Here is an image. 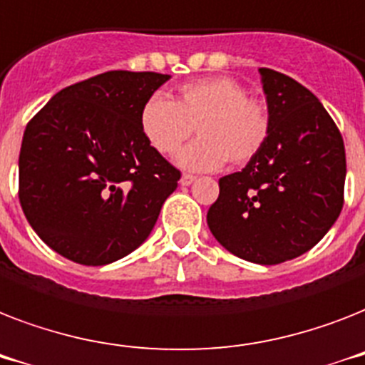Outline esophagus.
<instances>
[{
	"label": "esophagus",
	"instance_id": "1",
	"mask_svg": "<svg viewBox=\"0 0 365 365\" xmlns=\"http://www.w3.org/2000/svg\"><path fill=\"white\" fill-rule=\"evenodd\" d=\"M194 180H196L194 175H182V177H180V186H190Z\"/></svg>",
	"mask_w": 365,
	"mask_h": 365
}]
</instances>
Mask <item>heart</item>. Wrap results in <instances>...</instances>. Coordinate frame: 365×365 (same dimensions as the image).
Wrapping results in <instances>:
<instances>
[{"label":"heart","mask_w":365,"mask_h":365,"mask_svg":"<svg viewBox=\"0 0 365 365\" xmlns=\"http://www.w3.org/2000/svg\"><path fill=\"white\" fill-rule=\"evenodd\" d=\"M194 126L200 139L177 154V164L190 171H217L226 160L241 165L260 153L271 116L262 101L247 98V90L228 77L180 84L175 100L154 94L139 113L143 137L160 154L179 150Z\"/></svg>","instance_id":"heart-1"}]
</instances>
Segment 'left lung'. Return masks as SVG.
Wrapping results in <instances>:
<instances>
[{"label": "left lung", "mask_w": 365, "mask_h": 365, "mask_svg": "<svg viewBox=\"0 0 365 365\" xmlns=\"http://www.w3.org/2000/svg\"><path fill=\"white\" fill-rule=\"evenodd\" d=\"M271 132L241 171L218 180L207 224L232 255L262 265L313 249L343 209L345 145L339 130L305 86L262 67Z\"/></svg>", "instance_id": "8db88e82"}]
</instances>
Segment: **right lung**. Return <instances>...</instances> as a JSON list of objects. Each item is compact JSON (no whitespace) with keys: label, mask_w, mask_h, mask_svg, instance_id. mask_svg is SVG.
<instances>
[{"label":"right lung","mask_w":365,"mask_h":365,"mask_svg":"<svg viewBox=\"0 0 365 365\" xmlns=\"http://www.w3.org/2000/svg\"><path fill=\"white\" fill-rule=\"evenodd\" d=\"M171 75L107 71L52 96L26 126L19 197L58 255L105 265L141 247L180 173L141 133L143 103Z\"/></svg>","instance_id":"1"}]
</instances>
